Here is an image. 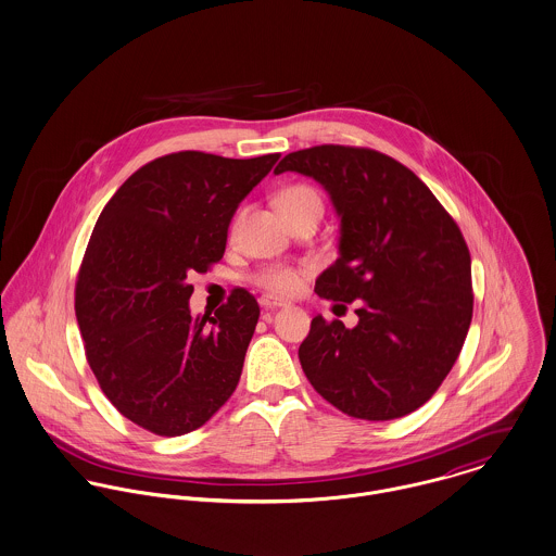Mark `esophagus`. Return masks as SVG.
Here are the masks:
<instances>
[{
    "instance_id": "esophagus-1",
    "label": "esophagus",
    "mask_w": 556,
    "mask_h": 556,
    "mask_svg": "<svg viewBox=\"0 0 556 556\" xmlns=\"http://www.w3.org/2000/svg\"><path fill=\"white\" fill-rule=\"evenodd\" d=\"M260 305L264 308H268V311H273V308L286 307L288 303H283V301L273 299V296H268V294H266V296H262V299H260Z\"/></svg>"
}]
</instances>
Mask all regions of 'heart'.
Listing matches in <instances>:
<instances>
[{
    "instance_id": "obj_1",
    "label": "heart",
    "mask_w": 556,
    "mask_h": 556,
    "mask_svg": "<svg viewBox=\"0 0 556 556\" xmlns=\"http://www.w3.org/2000/svg\"><path fill=\"white\" fill-rule=\"evenodd\" d=\"M305 206H321L317 191L311 187H288L279 195V208L283 211V215L301 211ZM255 283L262 286L264 290H268L270 294L290 296L301 288V273L296 268H288V266H270L255 275Z\"/></svg>"
}]
</instances>
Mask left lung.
I'll use <instances>...</instances> for the list:
<instances>
[{
	"label": "left lung",
	"instance_id": "8db88e82",
	"mask_svg": "<svg viewBox=\"0 0 556 556\" xmlns=\"http://www.w3.org/2000/svg\"><path fill=\"white\" fill-rule=\"evenodd\" d=\"M326 189L339 217V257L315 294L354 303L358 324L315 315L299 348L311 386L361 420L422 407L454 367L473 315L467 243L431 189L372 149L321 144L288 153L275 175Z\"/></svg>",
	"mask_w": 556,
	"mask_h": 556
}]
</instances>
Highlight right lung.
I'll return each mask as SVG.
<instances>
[{
	"instance_id": "obj_1",
	"label": "right lung",
	"mask_w": 556,
	"mask_h": 556,
	"mask_svg": "<svg viewBox=\"0 0 556 556\" xmlns=\"http://www.w3.org/2000/svg\"><path fill=\"white\" fill-rule=\"evenodd\" d=\"M277 160L170 153L136 170L100 213L74 308L89 367L134 425L179 437L232 396L257 301L239 288L213 317L191 315L187 277L222 260L239 204Z\"/></svg>"
}]
</instances>
